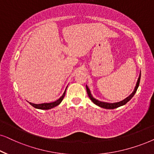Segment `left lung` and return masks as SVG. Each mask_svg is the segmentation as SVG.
Here are the masks:
<instances>
[{"mask_svg": "<svg viewBox=\"0 0 154 154\" xmlns=\"http://www.w3.org/2000/svg\"><path fill=\"white\" fill-rule=\"evenodd\" d=\"M140 79H141V73H140V75H139V77L138 80H137V84H136L134 90L132 93H131V94L129 95V96L127 97V98H125V100H122L120 102H118V103H105V102H102V101L97 100L94 98V97L92 96V95L91 93V91H90L88 87L86 85L87 93H88V97H90V99H91L92 100V102H93V103L94 104H95L96 105H97V106L103 107V108H105V109H115V108H117V107H119L120 106H122V105H125V104L127 103V102H129L131 98H132L133 96L134 95V94L136 93V92H137V88H138V87L139 85V83H140Z\"/></svg>", "mask_w": 154, "mask_h": 154, "instance_id": "obj_1", "label": "left lung"}]
</instances>
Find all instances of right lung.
<instances>
[{
  "instance_id": "add662e5",
  "label": "right lung",
  "mask_w": 154,
  "mask_h": 154,
  "mask_svg": "<svg viewBox=\"0 0 154 154\" xmlns=\"http://www.w3.org/2000/svg\"><path fill=\"white\" fill-rule=\"evenodd\" d=\"M66 90H65L64 93H63V94L61 95V97H60L59 99H58L57 100L53 102V103H42V104H34V103H29L32 106H33L34 107H35V108H37V109H51V108H53V107H54L56 106H57V105H59V104L61 103V101L63 100V97H64V96H65Z\"/></svg>"
}]
</instances>
